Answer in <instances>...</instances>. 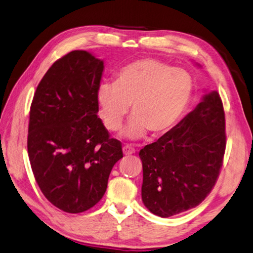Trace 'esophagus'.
I'll use <instances>...</instances> for the list:
<instances>
[{
  "mask_svg": "<svg viewBox=\"0 0 253 253\" xmlns=\"http://www.w3.org/2000/svg\"><path fill=\"white\" fill-rule=\"evenodd\" d=\"M123 152L125 155H130V154L135 153V148L131 147L130 145H125V146H123Z\"/></svg>",
  "mask_w": 253,
  "mask_h": 253,
  "instance_id": "34e87169",
  "label": "esophagus"
}]
</instances>
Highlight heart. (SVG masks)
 <instances>
[{
	"instance_id": "heart-1",
	"label": "heart",
	"mask_w": 253,
	"mask_h": 253,
	"mask_svg": "<svg viewBox=\"0 0 253 253\" xmlns=\"http://www.w3.org/2000/svg\"><path fill=\"white\" fill-rule=\"evenodd\" d=\"M192 92L190 75L153 58H142L124 66L115 83L103 82L95 101L105 126L118 130L131 106L123 135L129 139L170 131L182 117Z\"/></svg>"
}]
</instances>
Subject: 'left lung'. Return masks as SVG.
<instances>
[{
	"mask_svg": "<svg viewBox=\"0 0 253 253\" xmlns=\"http://www.w3.org/2000/svg\"><path fill=\"white\" fill-rule=\"evenodd\" d=\"M225 146L223 103L211 91L177 126L139 151L144 205L164 218L198 206L215 186Z\"/></svg>",
	"mask_w": 253,
	"mask_h": 253,
	"instance_id": "8db88e82",
	"label": "left lung"
}]
</instances>
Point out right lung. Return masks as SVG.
Segmentation results:
<instances>
[{"label":"right lung","mask_w":253,"mask_h":253,"mask_svg":"<svg viewBox=\"0 0 253 253\" xmlns=\"http://www.w3.org/2000/svg\"><path fill=\"white\" fill-rule=\"evenodd\" d=\"M103 61L73 50L56 61L35 92L28 154L43 196L59 210L78 214L105 195L122 143L109 137L98 117L95 93Z\"/></svg>","instance_id":"right-lung-1"}]
</instances>
